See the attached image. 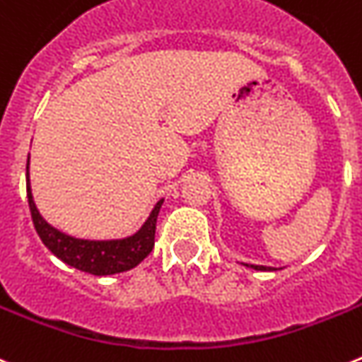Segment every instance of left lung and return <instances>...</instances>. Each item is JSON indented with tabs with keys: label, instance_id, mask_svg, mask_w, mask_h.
Here are the masks:
<instances>
[{
	"label": "left lung",
	"instance_id": "1",
	"mask_svg": "<svg viewBox=\"0 0 362 362\" xmlns=\"http://www.w3.org/2000/svg\"><path fill=\"white\" fill-rule=\"evenodd\" d=\"M245 267H250L254 270H276L274 267H265V265H249V263H243Z\"/></svg>",
	"mask_w": 362,
	"mask_h": 362
}]
</instances>
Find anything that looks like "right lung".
I'll use <instances>...</instances> for the list:
<instances>
[{"instance_id":"obj_1","label":"right lung","mask_w":362,"mask_h":362,"mask_svg":"<svg viewBox=\"0 0 362 362\" xmlns=\"http://www.w3.org/2000/svg\"><path fill=\"white\" fill-rule=\"evenodd\" d=\"M28 164H30V155L27 162V197L30 205L32 220L37 230L41 242L47 245L54 256L61 259L66 265L74 267L77 270H83L93 276H112L119 272L136 267L142 259L148 256L155 245V227H157V218L160 213V207L164 204V198L155 204L149 216L141 226V229L126 238H113V240H86V238H76L71 234L63 233L50 226L35 205L32 197L30 173H28Z\"/></svg>"}]
</instances>
